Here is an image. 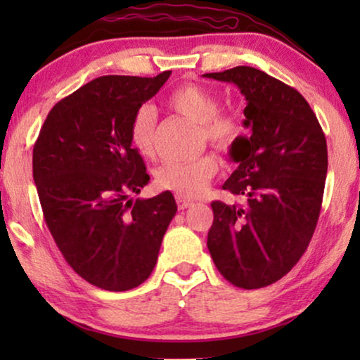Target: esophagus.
<instances>
[{"mask_svg": "<svg viewBox=\"0 0 360 360\" xmlns=\"http://www.w3.org/2000/svg\"><path fill=\"white\" fill-rule=\"evenodd\" d=\"M191 205H193V201H191V200H186V198H181V196H176V206H179V210H186V208H190Z\"/></svg>", "mask_w": 360, "mask_h": 360, "instance_id": "34e87169", "label": "esophagus"}]
</instances>
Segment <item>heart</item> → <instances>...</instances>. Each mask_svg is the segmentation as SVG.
Segmentation results:
<instances>
[{"label": "heart", "instance_id": "heart-1", "mask_svg": "<svg viewBox=\"0 0 360 360\" xmlns=\"http://www.w3.org/2000/svg\"><path fill=\"white\" fill-rule=\"evenodd\" d=\"M167 106L200 124L205 139L221 152L233 150L245 136L244 117L236 111H218V98L206 88L179 86L167 98ZM155 121V110L149 105L141 106L131 121V146L144 159L154 157ZM216 172L218 162L214 157L203 155L190 162H169L159 167L154 181L159 190L172 191L181 198H193L203 193Z\"/></svg>", "mask_w": 360, "mask_h": 360}]
</instances>
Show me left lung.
Returning <instances> with one entry per match:
<instances>
[{
    "mask_svg": "<svg viewBox=\"0 0 360 360\" xmlns=\"http://www.w3.org/2000/svg\"><path fill=\"white\" fill-rule=\"evenodd\" d=\"M203 77L239 88L250 127L229 150L238 169L223 185L244 203H211L210 254L236 287H267L293 269L311 240L328 174L326 137L308 101L262 70L234 67Z\"/></svg>",
    "mask_w": 360,
    "mask_h": 360,
    "instance_id": "obj_1",
    "label": "left lung"
}]
</instances>
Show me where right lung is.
Returning a JSON list of instances; mask_svg holds the SVG:
<instances>
[{"label": "right lung", "mask_w": 360, "mask_h": 360, "mask_svg": "<svg viewBox=\"0 0 360 360\" xmlns=\"http://www.w3.org/2000/svg\"><path fill=\"white\" fill-rule=\"evenodd\" d=\"M170 73L95 78L52 108L34 144L32 175L47 228L68 265L108 292L149 278L176 213L170 191L131 198L150 179L131 146V121Z\"/></svg>", "instance_id": "add662e5"}]
</instances>
